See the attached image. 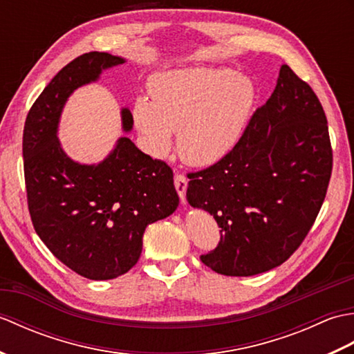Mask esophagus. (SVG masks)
<instances>
[{"mask_svg": "<svg viewBox=\"0 0 354 354\" xmlns=\"http://www.w3.org/2000/svg\"><path fill=\"white\" fill-rule=\"evenodd\" d=\"M187 178L185 175H181V173H178L175 175V187H176V192L179 194V198H181L183 204H185V192H187Z\"/></svg>", "mask_w": 354, "mask_h": 354, "instance_id": "obj_1", "label": "esophagus"}]
</instances>
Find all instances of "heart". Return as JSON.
<instances>
[{"label":"heart","instance_id":"obj_1","mask_svg":"<svg viewBox=\"0 0 354 354\" xmlns=\"http://www.w3.org/2000/svg\"><path fill=\"white\" fill-rule=\"evenodd\" d=\"M152 100L138 97L132 117L141 142L158 156L178 132V153L194 167L219 162L236 147L255 100L252 82L225 68L192 66L149 80Z\"/></svg>","mask_w":354,"mask_h":354}]
</instances>
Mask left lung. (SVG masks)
<instances>
[{"label": "left lung", "instance_id": "1", "mask_svg": "<svg viewBox=\"0 0 354 354\" xmlns=\"http://www.w3.org/2000/svg\"><path fill=\"white\" fill-rule=\"evenodd\" d=\"M333 153L313 89L281 65L272 95L254 112L236 147L189 173L187 201L221 228L204 265L230 277L280 266L303 243L324 202Z\"/></svg>", "mask_w": 354, "mask_h": 354}]
</instances>
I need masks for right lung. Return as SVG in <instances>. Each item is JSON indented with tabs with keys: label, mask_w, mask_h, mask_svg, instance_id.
I'll list each match as a JSON object with an SVG mask.
<instances>
[{
	"label": "right lung",
	"mask_w": 354,
	"mask_h": 354,
	"mask_svg": "<svg viewBox=\"0 0 354 354\" xmlns=\"http://www.w3.org/2000/svg\"><path fill=\"white\" fill-rule=\"evenodd\" d=\"M123 57L91 51L59 71L33 103L22 135L28 212L35 231L57 260L89 280H112L138 261L147 225L179 205L167 164L127 138L99 164L66 156L57 138L68 97ZM123 131L133 118L122 109Z\"/></svg>",
	"instance_id": "1"
}]
</instances>
